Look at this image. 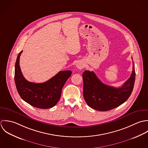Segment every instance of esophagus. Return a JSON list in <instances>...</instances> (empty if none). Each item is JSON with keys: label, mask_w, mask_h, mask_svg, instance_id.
Instances as JSON below:
<instances>
[{"label": "esophagus", "mask_w": 148, "mask_h": 148, "mask_svg": "<svg viewBox=\"0 0 148 148\" xmlns=\"http://www.w3.org/2000/svg\"><path fill=\"white\" fill-rule=\"evenodd\" d=\"M84 64L83 63H82V62H78V63H77V64H76V66H77V67L78 68V69H83L84 67Z\"/></svg>", "instance_id": "obj_1"}]
</instances>
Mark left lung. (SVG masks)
Instances as JSON below:
<instances>
[{"mask_svg":"<svg viewBox=\"0 0 148 148\" xmlns=\"http://www.w3.org/2000/svg\"><path fill=\"white\" fill-rule=\"evenodd\" d=\"M135 77L133 63L130 78L121 87L114 88L103 84L93 71L86 70L82 74L84 99L88 106L98 111H108L116 108L123 103L131 95Z\"/></svg>","mask_w":148,"mask_h":148,"instance_id":"left-lung-1","label":"left lung"}]
</instances>
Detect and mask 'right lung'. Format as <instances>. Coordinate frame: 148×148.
Here are the masks:
<instances>
[{
	"mask_svg": "<svg viewBox=\"0 0 148 148\" xmlns=\"http://www.w3.org/2000/svg\"><path fill=\"white\" fill-rule=\"evenodd\" d=\"M21 51L15 66V82L17 91L23 100L39 109L54 106L60 98L62 90L71 75V71H60L49 81L40 84L30 82L23 77L19 66Z\"/></svg>",
	"mask_w": 148,
	"mask_h": 148,
	"instance_id": "1",
	"label": "right lung"
}]
</instances>
